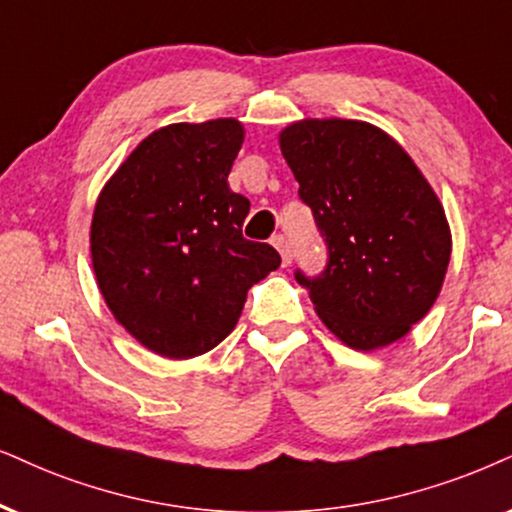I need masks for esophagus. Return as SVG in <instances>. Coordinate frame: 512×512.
Masks as SVG:
<instances>
[{
    "mask_svg": "<svg viewBox=\"0 0 512 512\" xmlns=\"http://www.w3.org/2000/svg\"><path fill=\"white\" fill-rule=\"evenodd\" d=\"M271 243H274V248L281 252L283 257V264H290V257H293V248H290V241L283 234H278L271 238Z\"/></svg>",
    "mask_w": 512,
    "mask_h": 512,
    "instance_id": "esophagus-1",
    "label": "esophagus"
}]
</instances>
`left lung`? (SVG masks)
Instances as JSON below:
<instances>
[{
  "label": "left lung",
  "instance_id": "1",
  "mask_svg": "<svg viewBox=\"0 0 512 512\" xmlns=\"http://www.w3.org/2000/svg\"><path fill=\"white\" fill-rule=\"evenodd\" d=\"M328 248L326 269L295 278L347 347L404 338L442 290L451 231L409 153L359 120H300L278 137Z\"/></svg>",
  "mask_w": 512,
  "mask_h": 512
}]
</instances>
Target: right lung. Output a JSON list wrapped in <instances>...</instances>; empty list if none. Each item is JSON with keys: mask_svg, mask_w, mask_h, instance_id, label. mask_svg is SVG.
Instances as JSON below:
<instances>
[{"mask_svg": "<svg viewBox=\"0 0 512 512\" xmlns=\"http://www.w3.org/2000/svg\"><path fill=\"white\" fill-rule=\"evenodd\" d=\"M243 134L234 118L155 129L96 200V283L127 333L160 357L217 347L252 283L281 264L269 243L243 238L250 200L226 181Z\"/></svg>", "mask_w": 512, "mask_h": 512, "instance_id": "add662e5", "label": "right lung"}]
</instances>
